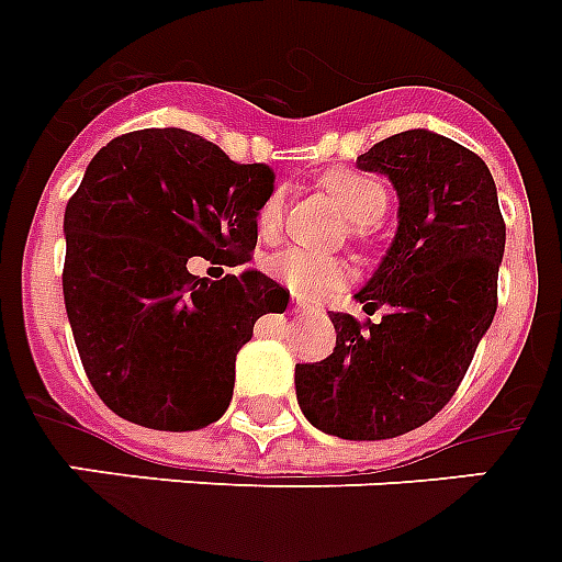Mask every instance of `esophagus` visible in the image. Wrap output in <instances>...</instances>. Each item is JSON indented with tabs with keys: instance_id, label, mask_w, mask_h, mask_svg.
Instances as JSON below:
<instances>
[{
	"instance_id": "obj_1",
	"label": "esophagus",
	"mask_w": 562,
	"mask_h": 562,
	"mask_svg": "<svg viewBox=\"0 0 562 562\" xmlns=\"http://www.w3.org/2000/svg\"><path fill=\"white\" fill-rule=\"evenodd\" d=\"M293 307L299 310V313H310V304H307V302H302V299H295Z\"/></svg>"
}]
</instances>
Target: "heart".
Listing matches in <instances>:
<instances>
[{
    "mask_svg": "<svg viewBox=\"0 0 562 562\" xmlns=\"http://www.w3.org/2000/svg\"><path fill=\"white\" fill-rule=\"evenodd\" d=\"M318 186L342 205L357 235H366L389 209V191L380 179L368 177V173L327 170L325 177L318 179ZM281 214H284V194L276 191L260 203L258 217H255L258 235L263 240H276L281 232ZM267 267L276 281H281L295 299H304V302H316L322 295L334 293L345 281V267L339 260L310 255L304 249H284V252L272 255Z\"/></svg>",
    "mask_w": 562,
    "mask_h": 562,
    "instance_id": "obj_1",
    "label": "heart"
}]
</instances>
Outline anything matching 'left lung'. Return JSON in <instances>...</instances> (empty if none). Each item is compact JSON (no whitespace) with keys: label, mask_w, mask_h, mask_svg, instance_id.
Listing matches in <instances>:
<instances>
[{"label":"left lung","mask_w":562,"mask_h":562,"mask_svg":"<svg viewBox=\"0 0 562 562\" xmlns=\"http://www.w3.org/2000/svg\"><path fill=\"white\" fill-rule=\"evenodd\" d=\"M397 191V232L353 299L376 325L330 313L334 353L295 366L310 424L345 441H383L432 420L496 316L505 220L473 150L432 130L383 138L357 159Z\"/></svg>","instance_id":"left-lung-1"}]
</instances>
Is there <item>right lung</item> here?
Listing matches in <instances>:
<instances>
[{"label": "right lung", "instance_id": "obj_1", "mask_svg": "<svg viewBox=\"0 0 562 562\" xmlns=\"http://www.w3.org/2000/svg\"><path fill=\"white\" fill-rule=\"evenodd\" d=\"M267 165H237L179 127L101 147L66 205L63 299L92 389L130 424L191 432L223 417L237 351L290 293L258 269L196 278L188 260H249Z\"/></svg>", "mask_w": 562, "mask_h": 562}]
</instances>
